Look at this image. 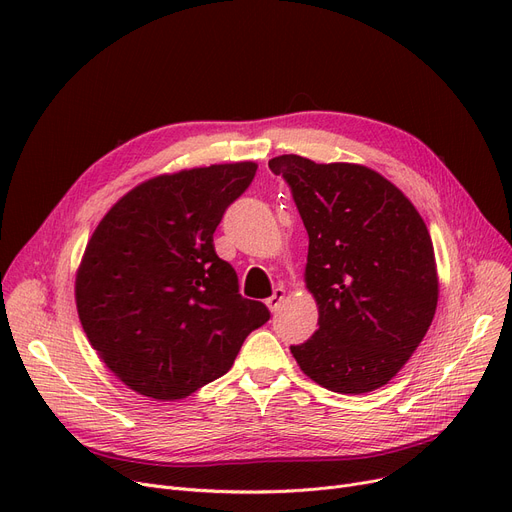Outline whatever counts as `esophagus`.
Segmentation results:
<instances>
[{
    "mask_svg": "<svg viewBox=\"0 0 512 512\" xmlns=\"http://www.w3.org/2000/svg\"><path fill=\"white\" fill-rule=\"evenodd\" d=\"M284 299H286V290H284V288H276V290H274V294H272V297L265 301V305L270 307V311H272V313H276V311L282 307Z\"/></svg>",
    "mask_w": 512,
    "mask_h": 512,
    "instance_id": "34e87169",
    "label": "esophagus"
}]
</instances>
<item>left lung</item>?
I'll use <instances>...</instances> for the list:
<instances>
[{"label":"left lung","mask_w":512,"mask_h":512,"mask_svg":"<svg viewBox=\"0 0 512 512\" xmlns=\"http://www.w3.org/2000/svg\"><path fill=\"white\" fill-rule=\"evenodd\" d=\"M309 234L307 288L317 332L290 351L313 382L340 394L388 384L423 340L438 305L434 245L413 203L357 164L270 159Z\"/></svg>","instance_id":"8db88e82"}]
</instances>
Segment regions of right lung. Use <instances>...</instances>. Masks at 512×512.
<instances>
[{
	"label": "right lung",
	"mask_w": 512,
	"mask_h": 512,
	"mask_svg": "<svg viewBox=\"0 0 512 512\" xmlns=\"http://www.w3.org/2000/svg\"><path fill=\"white\" fill-rule=\"evenodd\" d=\"M253 161L182 170L126 193L95 228L76 274L91 346L134 392L178 400L222 378L270 311L238 292L213 232L249 188Z\"/></svg>",
	"instance_id": "1"
}]
</instances>
